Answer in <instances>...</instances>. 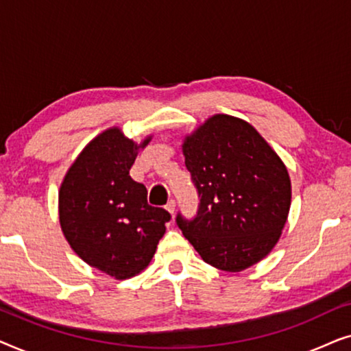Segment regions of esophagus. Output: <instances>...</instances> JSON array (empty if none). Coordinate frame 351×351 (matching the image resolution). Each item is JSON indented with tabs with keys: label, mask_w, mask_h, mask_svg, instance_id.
Masks as SVG:
<instances>
[{
	"label": "esophagus",
	"mask_w": 351,
	"mask_h": 351,
	"mask_svg": "<svg viewBox=\"0 0 351 351\" xmlns=\"http://www.w3.org/2000/svg\"><path fill=\"white\" fill-rule=\"evenodd\" d=\"M166 209L169 210L171 214H174V210H176V201H174V199H169V201H167V204H166Z\"/></svg>",
	"instance_id": "obj_1"
}]
</instances>
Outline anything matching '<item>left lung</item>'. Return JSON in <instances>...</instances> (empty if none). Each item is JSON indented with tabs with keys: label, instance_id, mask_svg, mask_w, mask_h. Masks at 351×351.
<instances>
[{
	"label": "left lung",
	"instance_id": "obj_1",
	"mask_svg": "<svg viewBox=\"0 0 351 351\" xmlns=\"http://www.w3.org/2000/svg\"><path fill=\"white\" fill-rule=\"evenodd\" d=\"M199 204L176 222L209 265L241 271L280 239L291 208V180L280 156L251 124L215 114L184 143Z\"/></svg>",
	"mask_w": 351,
	"mask_h": 351
}]
</instances>
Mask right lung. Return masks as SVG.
Segmentation results:
<instances>
[{"instance_id": "obj_1", "label": "right lung", "mask_w": 351, "mask_h": 351, "mask_svg": "<svg viewBox=\"0 0 351 351\" xmlns=\"http://www.w3.org/2000/svg\"><path fill=\"white\" fill-rule=\"evenodd\" d=\"M137 143L117 128L94 138L66 172L59 193L62 232L90 267L126 280L150 263L171 214L150 206L129 176Z\"/></svg>"}]
</instances>
